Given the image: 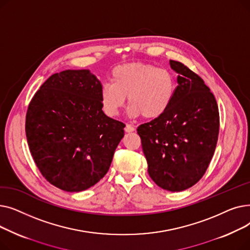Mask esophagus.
I'll use <instances>...</instances> for the list:
<instances>
[{"label": "esophagus", "mask_w": 250, "mask_h": 250, "mask_svg": "<svg viewBox=\"0 0 250 250\" xmlns=\"http://www.w3.org/2000/svg\"><path fill=\"white\" fill-rule=\"evenodd\" d=\"M136 128H135V126L134 125H125V130L126 133H132V132H134Z\"/></svg>", "instance_id": "obj_1"}]
</instances>
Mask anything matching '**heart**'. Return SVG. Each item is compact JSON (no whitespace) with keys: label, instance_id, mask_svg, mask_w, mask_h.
Instances as JSON below:
<instances>
[{"label":"heart","instance_id":"obj_1","mask_svg":"<svg viewBox=\"0 0 250 250\" xmlns=\"http://www.w3.org/2000/svg\"><path fill=\"white\" fill-rule=\"evenodd\" d=\"M110 80L101 86L100 101L103 111L111 117L120 113L127 96L129 116L158 118L170 107L176 89L171 72L149 63L118 65L112 70Z\"/></svg>","mask_w":250,"mask_h":250}]
</instances>
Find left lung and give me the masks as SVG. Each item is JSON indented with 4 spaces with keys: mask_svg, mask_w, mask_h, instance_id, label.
<instances>
[{
    "mask_svg": "<svg viewBox=\"0 0 250 250\" xmlns=\"http://www.w3.org/2000/svg\"><path fill=\"white\" fill-rule=\"evenodd\" d=\"M177 76L171 105L160 117L137 130L157 186L182 191L194 186L211 162L219 135V109L203 79L179 62L170 61Z\"/></svg>",
    "mask_w": 250,
    "mask_h": 250,
    "instance_id": "obj_1",
    "label": "left lung"
}]
</instances>
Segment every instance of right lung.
Returning a JSON list of instances; mask_svg holds the SVG:
<instances>
[{
	"mask_svg": "<svg viewBox=\"0 0 250 250\" xmlns=\"http://www.w3.org/2000/svg\"><path fill=\"white\" fill-rule=\"evenodd\" d=\"M101 83L89 70L51 75L33 96L25 132L43 177L78 192L103 178L125 126L102 110Z\"/></svg>",
	"mask_w": 250,
	"mask_h": 250,
	"instance_id": "right-lung-1",
	"label": "right lung"
}]
</instances>
